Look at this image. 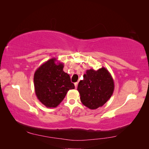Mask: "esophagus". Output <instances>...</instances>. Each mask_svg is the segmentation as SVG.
Instances as JSON below:
<instances>
[{
	"instance_id": "obj_1",
	"label": "esophagus",
	"mask_w": 149,
	"mask_h": 149,
	"mask_svg": "<svg viewBox=\"0 0 149 149\" xmlns=\"http://www.w3.org/2000/svg\"><path fill=\"white\" fill-rule=\"evenodd\" d=\"M74 85H75V89H77V85H78V83H77V82L75 83Z\"/></svg>"
}]
</instances>
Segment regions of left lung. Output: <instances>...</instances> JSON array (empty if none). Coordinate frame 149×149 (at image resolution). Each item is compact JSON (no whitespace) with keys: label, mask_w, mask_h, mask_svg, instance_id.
<instances>
[{"label":"left lung","mask_w":149,"mask_h":149,"mask_svg":"<svg viewBox=\"0 0 149 149\" xmlns=\"http://www.w3.org/2000/svg\"><path fill=\"white\" fill-rule=\"evenodd\" d=\"M114 90V79L104 67L87 70L77 86L82 104L89 109L101 107L110 99Z\"/></svg>","instance_id":"1"}]
</instances>
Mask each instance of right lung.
Instances as JSON below:
<instances>
[{"mask_svg":"<svg viewBox=\"0 0 149 149\" xmlns=\"http://www.w3.org/2000/svg\"><path fill=\"white\" fill-rule=\"evenodd\" d=\"M64 64L56 58L47 60L34 74L35 92L37 99L47 108H56L68 91L75 89L70 75L63 71Z\"/></svg>","mask_w":149,"mask_h":149,"instance_id":"right-lung-1","label":"right lung"}]
</instances>
